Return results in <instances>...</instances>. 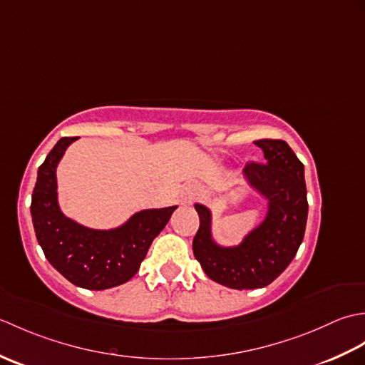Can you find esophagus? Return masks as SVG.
I'll return each instance as SVG.
<instances>
[{
    "label": "esophagus",
    "instance_id": "esophagus-1",
    "mask_svg": "<svg viewBox=\"0 0 365 365\" xmlns=\"http://www.w3.org/2000/svg\"><path fill=\"white\" fill-rule=\"evenodd\" d=\"M195 195H196V190H195V188H190V190L182 196V204H183V205H190V204L192 202V199H195Z\"/></svg>",
    "mask_w": 365,
    "mask_h": 365
}]
</instances>
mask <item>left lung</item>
<instances>
[{"label": "left lung", "instance_id": "left-lung-1", "mask_svg": "<svg viewBox=\"0 0 365 365\" xmlns=\"http://www.w3.org/2000/svg\"><path fill=\"white\" fill-rule=\"evenodd\" d=\"M265 163H250L243 170L250 187L268 200V212L238 246H220L212 237V213L195 208L199 230L192 240L196 260L212 281L229 289H262L290 265L302 243L307 221L304 165L282 139L254 141Z\"/></svg>", "mask_w": 365, "mask_h": 365}]
</instances>
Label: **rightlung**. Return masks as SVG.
I'll return each instance as SVG.
<instances>
[{"mask_svg": "<svg viewBox=\"0 0 365 365\" xmlns=\"http://www.w3.org/2000/svg\"><path fill=\"white\" fill-rule=\"evenodd\" d=\"M78 138H61L37 170L31 216L46 260L67 281L88 290H105L133 277L147 251L177 205L135 213L110 230L84 227L61 212L56 168Z\"/></svg>", "mask_w": 365, "mask_h": 365, "instance_id": "1", "label": "right lung"}]
</instances>
